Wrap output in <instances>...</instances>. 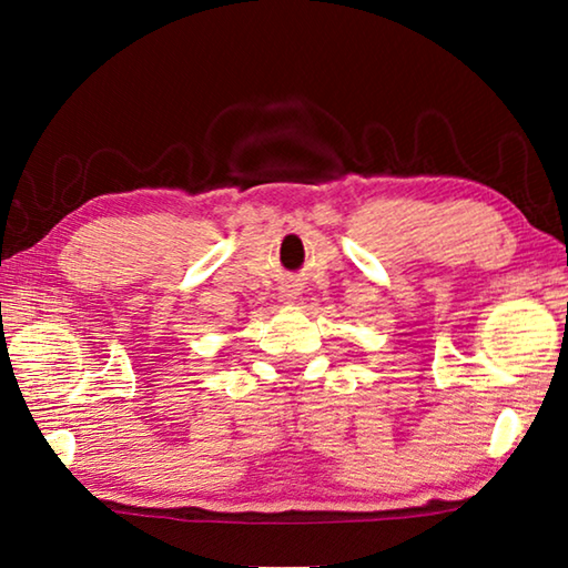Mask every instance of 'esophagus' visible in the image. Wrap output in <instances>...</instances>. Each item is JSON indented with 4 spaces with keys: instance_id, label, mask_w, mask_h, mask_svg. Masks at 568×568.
<instances>
[{
    "instance_id": "obj_1",
    "label": "esophagus",
    "mask_w": 568,
    "mask_h": 568,
    "mask_svg": "<svg viewBox=\"0 0 568 568\" xmlns=\"http://www.w3.org/2000/svg\"><path fill=\"white\" fill-rule=\"evenodd\" d=\"M295 295H297V285H295V283H285V285L281 287V297H283V301H295Z\"/></svg>"
}]
</instances>
